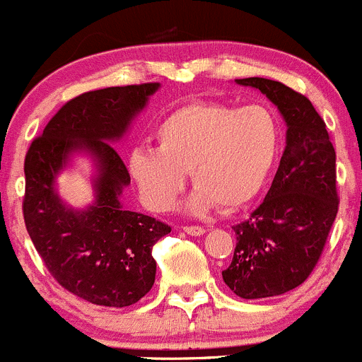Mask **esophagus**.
Returning a JSON list of instances; mask_svg holds the SVG:
<instances>
[{"label":"esophagus","mask_w":362,"mask_h":362,"mask_svg":"<svg viewBox=\"0 0 362 362\" xmlns=\"http://www.w3.org/2000/svg\"><path fill=\"white\" fill-rule=\"evenodd\" d=\"M183 230L190 236H201L206 233L204 227H199V226H187V227H183Z\"/></svg>","instance_id":"34e87169"}]
</instances>
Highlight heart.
<instances>
[{"label": "heart", "mask_w": 362, "mask_h": 362, "mask_svg": "<svg viewBox=\"0 0 362 362\" xmlns=\"http://www.w3.org/2000/svg\"><path fill=\"white\" fill-rule=\"evenodd\" d=\"M154 139L156 149L136 147L127 161L142 201L154 211L172 209L190 172L197 188L187 209L206 215L215 204L235 211L257 197L281 154L282 126L261 103L192 101L167 113Z\"/></svg>", "instance_id": "obj_1"}]
</instances>
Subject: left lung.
I'll list each match as a JSON object with an SVG mask.
<instances>
[{"label": "left lung", "mask_w": 362, "mask_h": 362, "mask_svg": "<svg viewBox=\"0 0 362 362\" xmlns=\"http://www.w3.org/2000/svg\"><path fill=\"white\" fill-rule=\"evenodd\" d=\"M267 95L286 122V147L272 187L249 220L233 227L236 249L223 282L254 300L300 286L322 256L338 213L336 151L305 95L264 78L235 80Z\"/></svg>", "instance_id": "obj_1"}]
</instances>
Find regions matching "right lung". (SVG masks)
Instances as JSON below:
<instances>
[{
    "mask_svg": "<svg viewBox=\"0 0 362 362\" xmlns=\"http://www.w3.org/2000/svg\"><path fill=\"white\" fill-rule=\"evenodd\" d=\"M160 83L85 92L58 110L24 160L23 213L47 270L76 297L126 308L146 297L156 277L153 247L170 227L122 206L132 177L112 144L124 139ZM74 156L93 161L95 201L72 209L56 179Z\"/></svg>",
    "mask_w": 362,
    "mask_h": 362,
    "instance_id": "add662e5",
    "label": "right lung"
}]
</instances>
